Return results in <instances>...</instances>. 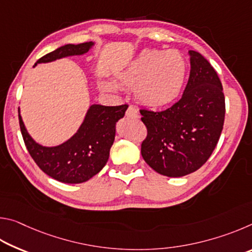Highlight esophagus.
Returning <instances> with one entry per match:
<instances>
[{
	"label": "esophagus",
	"mask_w": 252,
	"mask_h": 252,
	"mask_svg": "<svg viewBox=\"0 0 252 252\" xmlns=\"http://www.w3.org/2000/svg\"><path fill=\"white\" fill-rule=\"evenodd\" d=\"M126 116L127 118H139V111L133 106H129L126 112Z\"/></svg>",
	"instance_id": "esophagus-1"
}]
</instances>
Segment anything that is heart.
I'll list each match as a JSON object with an SVG mask.
<instances>
[{
	"label": "heart",
	"instance_id": "1",
	"mask_svg": "<svg viewBox=\"0 0 252 252\" xmlns=\"http://www.w3.org/2000/svg\"><path fill=\"white\" fill-rule=\"evenodd\" d=\"M187 64L176 50H142L116 75L122 87H133L135 99L143 105L159 108L171 103L180 94L186 80ZM106 91H116L111 81H101Z\"/></svg>",
	"mask_w": 252,
	"mask_h": 252
}]
</instances>
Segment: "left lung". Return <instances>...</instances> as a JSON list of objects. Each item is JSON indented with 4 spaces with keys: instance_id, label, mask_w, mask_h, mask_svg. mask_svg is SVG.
Here are the masks:
<instances>
[{
    "instance_id": "left-lung-1",
    "label": "left lung",
    "mask_w": 252,
    "mask_h": 252,
    "mask_svg": "<svg viewBox=\"0 0 252 252\" xmlns=\"http://www.w3.org/2000/svg\"><path fill=\"white\" fill-rule=\"evenodd\" d=\"M190 76L177 103L160 112L141 110L148 129L144 161L158 173L178 178L202 167L219 141L224 122L222 84L208 60L189 51Z\"/></svg>"
}]
</instances>
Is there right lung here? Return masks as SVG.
<instances>
[{
    "label": "right lung",
    "mask_w": 252,
    "mask_h": 252,
    "mask_svg": "<svg viewBox=\"0 0 252 252\" xmlns=\"http://www.w3.org/2000/svg\"><path fill=\"white\" fill-rule=\"evenodd\" d=\"M93 45L94 42L63 45L42 57L34 66L37 63L83 55ZM127 106L90 105L78 131L66 141L54 147L42 146L30 135L19 108L20 127L30 156L42 171L60 182L82 183L99 173L108 162L110 149L116 138V125L125 117Z\"/></svg>",
    "instance_id": "add662e5"
}]
</instances>
